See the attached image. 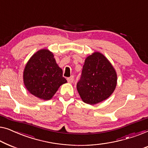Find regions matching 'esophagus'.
I'll list each match as a JSON object with an SVG mask.
<instances>
[{
  "label": "esophagus",
  "instance_id": "esophagus-1",
  "mask_svg": "<svg viewBox=\"0 0 148 148\" xmlns=\"http://www.w3.org/2000/svg\"><path fill=\"white\" fill-rule=\"evenodd\" d=\"M67 80L69 83H72V82H73V81H74V76H71L70 77V78H68Z\"/></svg>",
  "mask_w": 148,
  "mask_h": 148
}]
</instances>
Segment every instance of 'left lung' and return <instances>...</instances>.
I'll return each mask as SVG.
<instances>
[{
	"mask_svg": "<svg viewBox=\"0 0 148 148\" xmlns=\"http://www.w3.org/2000/svg\"><path fill=\"white\" fill-rule=\"evenodd\" d=\"M116 74L109 60L99 52L85 60L76 88L85 103L95 105L107 99L115 90Z\"/></svg>",
	"mask_w": 148,
	"mask_h": 148,
	"instance_id": "left-lung-1",
	"label": "left lung"
}]
</instances>
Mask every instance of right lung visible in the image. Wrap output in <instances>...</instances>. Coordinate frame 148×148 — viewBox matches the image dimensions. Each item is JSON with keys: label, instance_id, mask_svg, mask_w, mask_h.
Here are the masks:
<instances>
[{"label": "right lung", "instance_id": "obj_1", "mask_svg": "<svg viewBox=\"0 0 148 148\" xmlns=\"http://www.w3.org/2000/svg\"><path fill=\"white\" fill-rule=\"evenodd\" d=\"M23 80L31 94L43 100L51 99L59 87L67 82L53 53L45 49L37 51L29 60Z\"/></svg>", "mask_w": 148, "mask_h": 148}]
</instances>
